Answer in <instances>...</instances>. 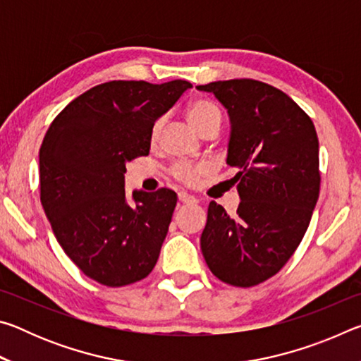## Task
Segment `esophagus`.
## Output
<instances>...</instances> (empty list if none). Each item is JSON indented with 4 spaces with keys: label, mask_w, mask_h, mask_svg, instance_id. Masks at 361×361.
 Here are the masks:
<instances>
[{
    "label": "esophagus",
    "mask_w": 361,
    "mask_h": 361,
    "mask_svg": "<svg viewBox=\"0 0 361 361\" xmlns=\"http://www.w3.org/2000/svg\"><path fill=\"white\" fill-rule=\"evenodd\" d=\"M178 199H180V202H183V204H197L199 200L194 197V195H189V194H186V192H178Z\"/></svg>",
    "instance_id": "esophagus-1"
}]
</instances>
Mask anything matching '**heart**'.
Masks as SVG:
<instances>
[{
    "instance_id": "b5f03b06",
    "label": "heart",
    "mask_w": 361,
    "mask_h": 361,
    "mask_svg": "<svg viewBox=\"0 0 361 361\" xmlns=\"http://www.w3.org/2000/svg\"><path fill=\"white\" fill-rule=\"evenodd\" d=\"M188 119L192 124L194 129L200 133L207 126L219 124V121H221V111H219L218 106L213 102L199 99V100H194L191 105L188 106ZM162 124H164L162 118L157 119L154 124H152L151 127L152 142H156L157 140L159 133L162 130ZM205 170L207 169L204 166H197V164L180 162V164H175L170 172H172L175 180L185 183V185H194V183L205 173Z\"/></svg>"
}]
</instances>
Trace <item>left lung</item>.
Returning <instances> with one entry per match:
<instances>
[{
	"label": "left lung",
	"instance_id": "obj_1",
	"mask_svg": "<svg viewBox=\"0 0 361 361\" xmlns=\"http://www.w3.org/2000/svg\"><path fill=\"white\" fill-rule=\"evenodd\" d=\"M228 109L226 162L237 170L234 215L212 200L200 248L213 276L253 286L276 276L296 252L320 192L319 138L288 95L255 79L205 85Z\"/></svg>",
	"mask_w": 361,
	"mask_h": 361
}]
</instances>
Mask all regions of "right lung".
I'll use <instances>...</instances> for the list:
<instances>
[{
  "label": "right lung",
  "instance_id": "right-lung-1",
  "mask_svg": "<svg viewBox=\"0 0 361 361\" xmlns=\"http://www.w3.org/2000/svg\"><path fill=\"white\" fill-rule=\"evenodd\" d=\"M192 84L109 81L68 103L39 149L41 204L60 247L85 276L124 286L154 269L176 205L172 189L133 191L126 164L148 156L151 127Z\"/></svg>",
  "mask_w": 361,
  "mask_h": 361
}]
</instances>
